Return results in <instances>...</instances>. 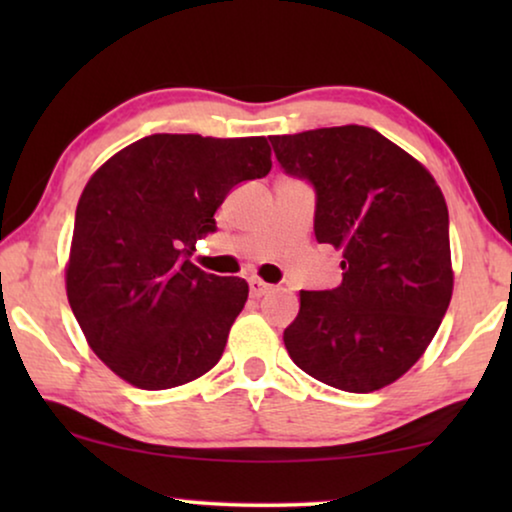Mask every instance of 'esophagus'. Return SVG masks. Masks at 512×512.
Masks as SVG:
<instances>
[{
	"label": "esophagus",
	"mask_w": 512,
	"mask_h": 512,
	"mask_svg": "<svg viewBox=\"0 0 512 512\" xmlns=\"http://www.w3.org/2000/svg\"><path fill=\"white\" fill-rule=\"evenodd\" d=\"M270 291H272V284H265L263 279H256V277L249 279V293H251V298H263L265 293H270Z\"/></svg>",
	"instance_id": "1"
}]
</instances>
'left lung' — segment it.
Wrapping results in <instances>:
<instances>
[{
    "mask_svg": "<svg viewBox=\"0 0 512 512\" xmlns=\"http://www.w3.org/2000/svg\"><path fill=\"white\" fill-rule=\"evenodd\" d=\"M317 191L314 235L342 251V284L300 291L286 352L314 380L368 394L419 361L450 305V216L426 167L363 125L270 137Z\"/></svg>",
    "mask_w": 512,
    "mask_h": 512,
    "instance_id": "1",
    "label": "left lung"
}]
</instances>
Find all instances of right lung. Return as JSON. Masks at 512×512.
<instances>
[{"instance_id":"1","label":"right lung","mask_w":512,"mask_h":512,"mask_svg":"<svg viewBox=\"0 0 512 512\" xmlns=\"http://www.w3.org/2000/svg\"><path fill=\"white\" fill-rule=\"evenodd\" d=\"M265 137L151 135L83 188L65 268L93 352L139 389H172L219 363L249 284L188 261L230 188L270 172Z\"/></svg>"}]
</instances>
